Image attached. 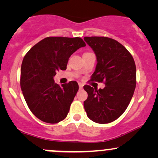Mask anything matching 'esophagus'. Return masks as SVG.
Listing matches in <instances>:
<instances>
[{
	"label": "esophagus",
	"mask_w": 158,
	"mask_h": 158,
	"mask_svg": "<svg viewBox=\"0 0 158 158\" xmlns=\"http://www.w3.org/2000/svg\"><path fill=\"white\" fill-rule=\"evenodd\" d=\"M83 85H83L82 83H80V82L79 83V89H82V88H83Z\"/></svg>",
	"instance_id": "1"
}]
</instances>
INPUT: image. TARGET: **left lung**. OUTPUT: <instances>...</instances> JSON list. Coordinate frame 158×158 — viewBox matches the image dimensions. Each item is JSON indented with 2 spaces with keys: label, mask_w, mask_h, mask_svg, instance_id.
<instances>
[{
  "label": "left lung",
  "mask_w": 158,
  "mask_h": 158,
  "mask_svg": "<svg viewBox=\"0 0 158 158\" xmlns=\"http://www.w3.org/2000/svg\"><path fill=\"white\" fill-rule=\"evenodd\" d=\"M97 56L91 81L102 82L103 89L85 85L88 98L84 102L88 118L105 124L119 118L128 106L136 88V65L123 45L108 37H85Z\"/></svg>",
  "instance_id": "8db88e82"
}]
</instances>
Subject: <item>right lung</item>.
Listing matches in <instances>:
<instances>
[{"mask_svg":"<svg viewBox=\"0 0 158 158\" xmlns=\"http://www.w3.org/2000/svg\"><path fill=\"white\" fill-rule=\"evenodd\" d=\"M86 46L81 38L48 37L34 45L23 58L21 88L29 108L37 118L57 123L66 118L79 90L76 81L59 86L53 77L64 70L69 58Z\"/></svg>","mask_w":158,"mask_h":158,"instance_id":"1","label":"right lung"}]
</instances>
